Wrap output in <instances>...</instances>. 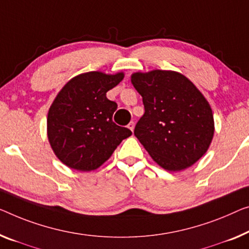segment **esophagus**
<instances>
[{"label":"esophagus","instance_id":"esophagus-1","mask_svg":"<svg viewBox=\"0 0 249 249\" xmlns=\"http://www.w3.org/2000/svg\"><path fill=\"white\" fill-rule=\"evenodd\" d=\"M134 126H135V124H134V122H129L128 123V125H127V127L131 129V131L133 132V129H134Z\"/></svg>","mask_w":249,"mask_h":249}]
</instances>
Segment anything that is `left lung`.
I'll list each match as a JSON object with an SVG mask.
<instances>
[{"mask_svg": "<svg viewBox=\"0 0 249 249\" xmlns=\"http://www.w3.org/2000/svg\"><path fill=\"white\" fill-rule=\"evenodd\" d=\"M144 115L134 134L151 158L169 171L187 169L206 153L213 136L210 105L187 77L169 70L132 75Z\"/></svg>", "mask_w": 249, "mask_h": 249, "instance_id": "1", "label": "left lung"}]
</instances>
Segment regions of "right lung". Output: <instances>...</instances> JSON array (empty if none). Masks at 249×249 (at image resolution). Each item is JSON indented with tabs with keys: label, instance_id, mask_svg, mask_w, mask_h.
<instances>
[{
	"label": "right lung",
	"instance_id": "add662e5",
	"mask_svg": "<svg viewBox=\"0 0 249 249\" xmlns=\"http://www.w3.org/2000/svg\"><path fill=\"white\" fill-rule=\"evenodd\" d=\"M123 78V72L81 73L57 95L48 113V139L67 166L84 172L97 169L132 135L127 127L114 123L117 104L106 97Z\"/></svg>",
	"mask_w": 249,
	"mask_h": 249
}]
</instances>
